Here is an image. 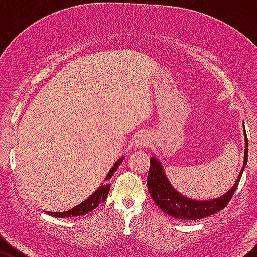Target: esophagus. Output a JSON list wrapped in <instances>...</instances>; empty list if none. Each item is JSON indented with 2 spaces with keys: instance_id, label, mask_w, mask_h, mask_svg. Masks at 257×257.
Masks as SVG:
<instances>
[{
  "instance_id": "obj_1",
  "label": "esophagus",
  "mask_w": 257,
  "mask_h": 257,
  "mask_svg": "<svg viewBox=\"0 0 257 257\" xmlns=\"http://www.w3.org/2000/svg\"><path fill=\"white\" fill-rule=\"evenodd\" d=\"M148 143H149V138H148L147 134H141V136L136 139V147L139 148V149L147 147Z\"/></svg>"
}]
</instances>
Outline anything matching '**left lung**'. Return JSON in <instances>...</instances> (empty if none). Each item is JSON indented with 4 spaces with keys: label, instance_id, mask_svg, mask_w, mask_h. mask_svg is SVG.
<instances>
[{
    "label": "left lung",
    "instance_id": "8db88e82",
    "mask_svg": "<svg viewBox=\"0 0 257 257\" xmlns=\"http://www.w3.org/2000/svg\"><path fill=\"white\" fill-rule=\"evenodd\" d=\"M247 137L245 131V158H243L242 169L235 181L234 186L220 198L212 200H194L186 198L178 193L165 175L163 165L155 157L150 158V168L148 173V190L150 196L157 204L158 208L162 209L165 214L180 220H198L208 217L215 212L220 211L229 204L232 195L236 191L239 181L242 175L243 169L247 163Z\"/></svg>",
    "mask_w": 257,
    "mask_h": 257
}]
</instances>
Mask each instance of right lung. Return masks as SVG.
<instances>
[{"label":"right lung","instance_id":"add662e5","mask_svg":"<svg viewBox=\"0 0 257 257\" xmlns=\"http://www.w3.org/2000/svg\"><path fill=\"white\" fill-rule=\"evenodd\" d=\"M123 159L124 158L121 157L118 162H115V164L113 165V168L109 170V173H108L105 180H109V179L113 177L114 172L118 169V167L120 165V163L123 162ZM109 189H110L109 184H102V185H100L99 188H98L97 190L89 196V198H87L84 201H82V203L78 204L77 206H74V208L69 209L68 211H63V212L47 211V214L56 217H72V216H80V215L88 214V212L93 211L97 206H99V204L104 203V200L108 196V193H109Z\"/></svg>","mask_w":257,"mask_h":257}]
</instances>
